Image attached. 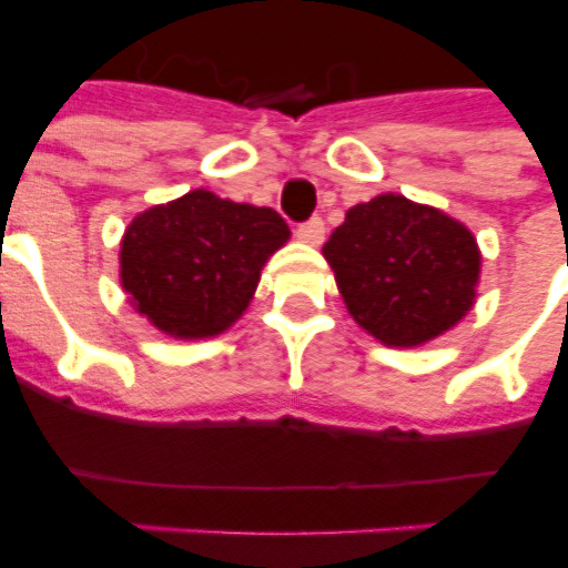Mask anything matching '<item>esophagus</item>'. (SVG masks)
I'll return each instance as SVG.
<instances>
[{"label":"esophagus","mask_w":568,"mask_h":568,"mask_svg":"<svg viewBox=\"0 0 568 568\" xmlns=\"http://www.w3.org/2000/svg\"><path fill=\"white\" fill-rule=\"evenodd\" d=\"M297 239L306 241V244H321L324 241V221L321 217H310V221L297 223Z\"/></svg>","instance_id":"1"}]
</instances>
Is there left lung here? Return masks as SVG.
<instances>
[{"instance_id": "left-lung-1", "label": "left lung", "mask_w": 568, "mask_h": 568, "mask_svg": "<svg viewBox=\"0 0 568 568\" xmlns=\"http://www.w3.org/2000/svg\"><path fill=\"white\" fill-rule=\"evenodd\" d=\"M324 256L347 312L383 345H422L475 303L480 253L471 232L400 194L354 205Z\"/></svg>"}]
</instances>
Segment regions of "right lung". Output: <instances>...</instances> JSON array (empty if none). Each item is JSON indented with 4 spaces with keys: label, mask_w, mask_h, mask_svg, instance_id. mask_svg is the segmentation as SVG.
Listing matches in <instances>:
<instances>
[{
    "label": "right lung",
    "mask_w": 568,
    "mask_h": 568,
    "mask_svg": "<svg viewBox=\"0 0 568 568\" xmlns=\"http://www.w3.org/2000/svg\"><path fill=\"white\" fill-rule=\"evenodd\" d=\"M288 241L274 209L191 191L138 214L120 247V280L141 315L168 336H217L258 285V271Z\"/></svg>",
    "instance_id": "add662e5"
}]
</instances>
